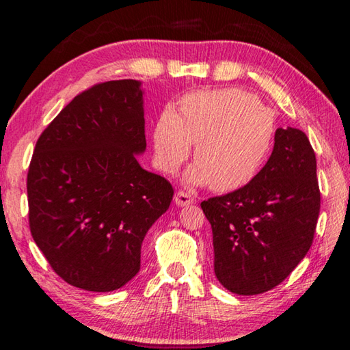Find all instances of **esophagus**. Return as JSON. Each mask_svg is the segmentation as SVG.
Returning a JSON list of instances; mask_svg holds the SVG:
<instances>
[{"mask_svg": "<svg viewBox=\"0 0 350 350\" xmlns=\"http://www.w3.org/2000/svg\"><path fill=\"white\" fill-rule=\"evenodd\" d=\"M174 202H176V205H179V206L189 205V204H194V198L189 193L179 189V191H177L176 196H174Z\"/></svg>", "mask_w": 350, "mask_h": 350, "instance_id": "34e87169", "label": "esophagus"}]
</instances>
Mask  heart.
I'll use <instances>...</instances> for the list:
<instances>
[{
  "instance_id": "1",
  "label": "heart",
  "mask_w": 350,
  "mask_h": 350,
  "mask_svg": "<svg viewBox=\"0 0 350 350\" xmlns=\"http://www.w3.org/2000/svg\"><path fill=\"white\" fill-rule=\"evenodd\" d=\"M276 137V114L239 88L198 91L180 100V114L168 106L154 126L159 168L173 174L194 148L193 185L210 183L217 193L250 183L267 162Z\"/></svg>"
}]
</instances>
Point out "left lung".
<instances>
[{
    "instance_id": "obj_1",
    "label": "left lung",
    "mask_w": 350,
    "mask_h": 350,
    "mask_svg": "<svg viewBox=\"0 0 350 350\" xmlns=\"http://www.w3.org/2000/svg\"><path fill=\"white\" fill-rule=\"evenodd\" d=\"M211 224L215 273L238 295L269 292L313 242L321 193L315 151L296 128H278L271 156L245 187L200 202Z\"/></svg>"
}]
</instances>
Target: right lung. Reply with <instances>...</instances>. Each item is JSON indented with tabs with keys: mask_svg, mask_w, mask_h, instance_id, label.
<instances>
[{
	"mask_svg": "<svg viewBox=\"0 0 350 350\" xmlns=\"http://www.w3.org/2000/svg\"><path fill=\"white\" fill-rule=\"evenodd\" d=\"M137 80L97 83L37 140L27 171L29 228L52 270L90 292H112L140 270L142 242L174 188L148 173Z\"/></svg>",
	"mask_w": 350,
	"mask_h": 350,
	"instance_id": "1",
	"label": "right lung"
}]
</instances>
